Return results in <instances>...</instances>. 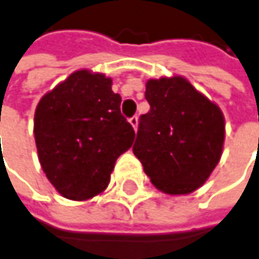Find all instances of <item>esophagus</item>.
<instances>
[{
  "label": "esophagus",
  "mask_w": 259,
  "mask_h": 259,
  "mask_svg": "<svg viewBox=\"0 0 259 259\" xmlns=\"http://www.w3.org/2000/svg\"><path fill=\"white\" fill-rule=\"evenodd\" d=\"M129 123L132 124V127H133V129L135 130L138 129V117H136V115H133L132 118H129Z\"/></svg>",
  "instance_id": "34e87169"
}]
</instances>
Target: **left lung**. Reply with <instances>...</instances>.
<instances>
[{
  "mask_svg": "<svg viewBox=\"0 0 259 259\" xmlns=\"http://www.w3.org/2000/svg\"><path fill=\"white\" fill-rule=\"evenodd\" d=\"M145 99L150 111L139 118L133 154L160 191H196L221 158L223 111L179 75L148 80Z\"/></svg>",
  "mask_w": 259,
  "mask_h": 259,
  "instance_id": "left-lung-1",
  "label": "left lung"
}]
</instances>
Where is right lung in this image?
<instances>
[{
    "label": "right lung",
    "instance_id": "right-lung-1",
    "mask_svg": "<svg viewBox=\"0 0 259 259\" xmlns=\"http://www.w3.org/2000/svg\"><path fill=\"white\" fill-rule=\"evenodd\" d=\"M104 74L80 69L38 102L34 135L41 167L66 199L87 200L109 184L115 160L135 130L121 115V96Z\"/></svg>",
    "mask_w": 259,
    "mask_h": 259
}]
</instances>
